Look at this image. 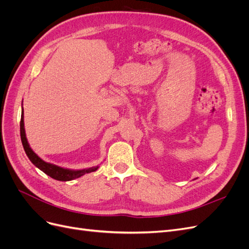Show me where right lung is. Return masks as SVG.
I'll return each mask as SVG.
<instances>
[{"label":"right lung","instance_id":"add662e5","mask_svg":"<svg viewBox=\"0 0 249 249\" xmlns=\"http://www.w3.org/2000/svg\"><path fill=\"white\" fill-rule=\"evenodd\" d=\"M20 139L22 146L26 152V155L37 168H39L43 171L46 175L53 178L57 180H62V182H67V180H72L74 178H78L82 176L86 175V173L93 172L99 169V166H93L85 169H69L60 167L58 165L52 164L49 162L43 161L40 157L37 156L33 149L30 147L28 139L26 137V131H25V124H24V108L21 107V117H20Z\"/></svg>","mask_w":249,"mask_h":249}]
</instances>
